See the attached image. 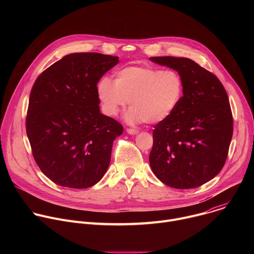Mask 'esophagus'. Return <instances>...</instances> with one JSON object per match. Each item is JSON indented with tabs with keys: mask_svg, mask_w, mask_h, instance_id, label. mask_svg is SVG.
<instances>
[{
	"mask_svg": "<svg viewBox=\"0 0 254 254\" xmlns=\"http://www.w3.org/2000/svg\"><path fill=\"white\" fill-rule=\"evenodd\" d=\"M127 133H129V134H136V133H138V129H135V128H131V127H127Z\"/></svg>",
	"mask_w": 254,
	"mask_h": 254,
	"instance_id": "obj_1",
	"label": "esophagus"
}]
</instances>
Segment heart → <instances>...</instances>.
Returning a JSON list of instances; mask_svg holds the SVG:
<instances>
[{
	"instance_id": "1",
	"label": "heart",
	"mask_w": 254,
	"mask_h": 254,
	"mask_svg": "<svg viewBox=\"0 0 254 254\" xmlns=\"http://www.w3.org/2000/svg\"><path fill=\"white\" fill-rule=\"evenodd\" d=\"M104 113L116 117L129 101V124H159L170 118L184 95L179 72L152 66H127L119 70L115 82L102 77L96 86Z\"/></svg>"
}]
</instances>
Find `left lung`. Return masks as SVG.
Wrapping results in <instances>:
<instances>
[{"label": "left lung", "instance_id": "1", "mask_svg": "<svg viewBox=\"0 0 254 254\" xmlns=\"http://www.w3.org/2000/svg\"><path fill=\"white\" fill-rule=\"evenodd\" d=\"M177 70L184 95L176 111L155 126L150 165L156 177L176 189L199 187L222 170L233 134L227 92L212 72L184 57H151Z\"/></svg>", "mask_w": 254, "mask_h": 254}]
</instances>
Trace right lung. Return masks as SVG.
<instances>
[{"instance_id":"add662e5","label":"right lung","mask_w":254,"mask_h":254,"mask_svg":"<svg viewBox=\"0 0 254 254\" xmlns=\"http://www.w3.org/2000/svg\"><path fill=\"white\" fill-rule=\"evenodd\" d=\"M119 63L100 53H72L37 77L31 89L26 131L42 173L59 186L95 185L111 162L123 126L99 112L97 82Z\"/></svg>"}]
</instances>
